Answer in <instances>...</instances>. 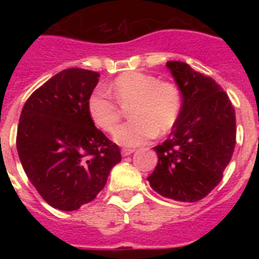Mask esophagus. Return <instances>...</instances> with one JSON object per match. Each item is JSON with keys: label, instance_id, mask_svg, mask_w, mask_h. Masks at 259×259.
Returning <instances> with one entry per match:
<instances>
[{"label": "esophagus", "instance_id": "obj_1", "mask_svg": "<svg viewBox=\"0 0 259 259\" xmlns=\"http://www.w3.org/2000/svg\"><path fill=\"white\" fill-rule=\"evenodd\" d=\"M134 152L135 149H132V148H124V149L122 150V155L123 157H127V155H131Z\"/></svg>", "mask_w": 259, "mask_h": 259}]
</instances>
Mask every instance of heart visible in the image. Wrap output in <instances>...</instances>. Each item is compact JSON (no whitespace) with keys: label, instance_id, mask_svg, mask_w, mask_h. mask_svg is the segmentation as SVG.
Returning <instances> with one entry per match:
<instances>
[{"label":"heart","instance_id":"1","mask_svg":"<svg viewBox=\"0 0 259 259\" xmlns=\"http://www.w3.org/2000/svg\"><path fill=\"white\" fill-rule=\"evenodd\" d=\"M111 89L117 100L104 85L93 89L87 101L88 114L102 131H113L122 118V106L128 107L131 120L119 125L113 139L120 145L137 146L161 132L170 131L182 110V96L175 84L159 81L157 76L132 71L116 77Z\"/></svg>","mask_w":259,"mask_h":259}]
</instances>
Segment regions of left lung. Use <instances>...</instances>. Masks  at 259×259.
<instances>
[{"instance_id":"8db88e82","label":"left lung","mask_w":259,"mask_h":259,"mask_svg":"<svg viewBox=\"0 0 259 259\" xmlns=\"http://www.w3.org/2000/svg\"><path fill=\"white\" fill-rule=\"evenodd\" d=\"M182 92L180 115L170 136L154 146L158 163L149 184L182 202L202 200L219 184L236 144V114L227 93L210 76L179 61H168Z\"/></svg>"}]
</instances>
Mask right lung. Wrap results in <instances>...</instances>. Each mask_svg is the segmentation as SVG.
I'll return each mask as SVG.
<instances>
[{"instance_id":"right-lung-1","label":"right lung","mask_w":259,"mask_h":259,"mask_svg":"<svg viewBox=\"0 0 259 259\" xmlns=\"http://www.w3.org/2000/svg\"><path fill=\"white\" fill-rule=\"evenodd\" d=\"M98 77L84 68L61 71L29 96L20 114L17 149L24 172L41 197L63 211L95 200L122 159L88 114Z\"/></svg>"}]
</instances>
